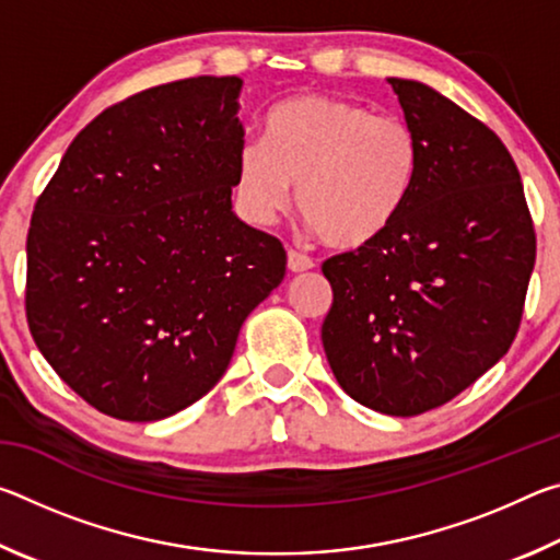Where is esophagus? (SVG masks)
<instances>
[{"mask_svg": "<svg viewBox=\"0 0 560 560\" xmlns=\"http://www.w3.org/2000/svg\"><path fill=\"white\" fill-rule=\"evenodd\" d=\"M289 269L293 273H303V271H311L314 269V259H308L306 254H299V252H289Z\"/></svg>", "mask_w": 560, "mask_h": 560, "instance_id": "34e87169", "label": "esophagus"}]
</instances>
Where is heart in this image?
Instances as JSON below:
<instances>
[{
	"mask_svg": "<svg viewBox=\"0 0 560 560\" xmlns=\"http://www.w3.org/2000/svg\"><path fill=\"white\" fill-rule=\"evenodd\" d=\"M264 140L236 150V192L252 220L269 224L296 207L308 230L338 252L383 240L410 200L420 143L397 116L363 103L311 93L279 103Z\"/></svg>",
	"mask_w": 560,
	"mask_h": 560,
	"instance_id": "obj_1",
	"label": "heart"
}]
</instances>
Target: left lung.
<instances>
[{"label":"left lung","instance_id":"left-lung-1","mask_svg":"<svg viewBox=\"0 0 560 560\" xmlns=\"http://www.w3.org/2000/svg\"><path fill=\"white\" fill-rule=\"evenodd\" d=\"M420 143V173L381 242L324 261L320 340L355 402L412 417L450 402L514 343L536 234L514 158L428 83L387 79Z\"/></svg>","mask_w":560,"mask_h":560}]
</instances>
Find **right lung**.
<instances>
[{
    "instance_id": "obj_1",
    "label": "right lung",
    "mask_w": 560,
    "mask_h": 560,
    "mask_svg": "<svg viewBox=\"0 0 560 560\" xmlns=\"http://www.w3.org/2000/svg\"><path fill=\"white\" fill-rule=\"evenodd\" d=\"M240 91L236 75H197L116 103L34 207L26 320L103 415L153 422L200 400L287 273L277 236L232 212Z\"/></svg>"
}]
</instances>
